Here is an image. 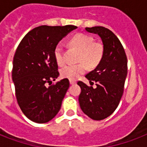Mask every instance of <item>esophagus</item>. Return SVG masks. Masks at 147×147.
<instances>
[{
  "label": "esophagus",
  "instance_id": "obj_1",
  "mask_svg": "<svg viewBox=\"0 0 147 147\" xmlns=\"http://www.w3.org/2000/svg\"><path fill=\"white\" fill-rule=\"evenodd\" d=\"M69 82H70V85H75V84H76V82L74 80H70Z\"/></svg>",
  "mask_w": 147,
  "mask_h": 147
}]
</instances>
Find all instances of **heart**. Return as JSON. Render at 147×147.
<instances>
[{
    "mask_svg": "<svg viewBox=\"0 0 147 147\" xmlns=\"http://www.w3.org/2000/svg\"><path fill=\"white\" fill-rule=\"evenodd\" d=\"M69 45L79 52L78 61L76 65H65L61 69V76L69 80H76L85 72L87 64L89 67H95L100 62L104 55V47L99 42H94L92 36L85 33H78L70 39ZM54 57L55 62L62 66L65 60L64 50L60 44L57 45L54 49Z\"/></svg>",
    "mask_w": 147,
    "mask_h": 147,
    "instance_id": "b5f03b06",
    "label": "heart"
}]
</instances>
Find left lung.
Returning <instances> with one entry per match:
<instances>
[{"mask_svg":"<svg viewBox=\"0 0 147 147\" xmlns=\"http://www.w3.org/2000/svg\"><path fill=\"white\" fill-rule=\"evenodd\" d=\"M85 30L100 36L104 55L96 68L85 76L91 85L95 82L96 88L78 82L82 90L78 101L87 116L100 121L112 114L120 103L127 75V59L121 42L112 31L104 26Z\"/></svg>","mask_w":147,"mask_h":147,"instance_id":"left-lung-1","label":"left lung"}]
</instances>
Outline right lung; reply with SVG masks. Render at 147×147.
<instances>
[{
    "instance_id": "right-lung-1",
    "label": "right lung",
    "mask_w": 147,
    "mask_h": 147,
    "mask_svg": "<svg viewBox=\"0 0 147 147\" xmlns=\"http://www.w3.org/2000/svg\"><path fill=\"white\" fill-rule=\"evenodd\" d=\"M77 28L73 25L40 26L23 38L13 61L12 79L18 105L24 115L38 123L58 114L67 90L68 78L47 87L59 77L54 49L60 40Z\"/></svg>"
}]
</instances>
